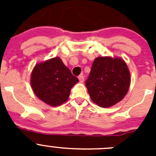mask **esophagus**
<instances>
[{
	"label": "esophagus",
	"mask_w": 156,
	"mask_h": 156,
	"mask_svg": "<svg viewBox=\"0 0 156 156\" xmlns=\"http://www.w3.org/2000/svg\"><path fill=\"white\" fill-rule=\"evenodd\" d=\"M78 79H79L80 82V83L83 82V80H84V77H83V74H81V75H80L79 76H78Z\"/></svg>",
	"instance_id": "1"
}]
</instances>
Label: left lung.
<instances>
[{"label":"left lung","instance_id":"obj_1","mask_svg":"<svg viewBox=\"0 0 156 156\" xmlns=\"http://www.w3.org/2000/svg\"><path fill=\"white\" fill-rule=\"evenodd\" d=\"M85 83L92 101L100 107L108 108L126 96L130 85V73L121 58L97 57Z\"/></svg>","mask_w":156,"mask_h":156}]
</instances>
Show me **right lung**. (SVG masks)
Here are the masks:
<instances>
[{
  "mask_svg": "<svg viewBox=\"0 0 156 156\" xmlns=\"http://www.w3.org/2000/svg\"><path fill=\"white\" fill-rule=\"evenodd\" d=\"M78 82V78L59 57L36 64L30 76L32 90L36 96L53 107L66 102L71 88Z\"/></svg>",
  "mask_w": 156,
  "mask_h": 156,
  "instance_id": "right-lung-1",
  "label": "right lung"
}]
</instances>
